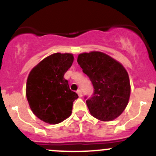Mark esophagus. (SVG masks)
I'll use <instances>...</instances> for the list:
<instances>
[{
    "label": "esophagus",
    "instance_id": "obj_1",
    "mask_svg": "<svg viewBox=\"0 0 156 156\" xmlns=\"http://www.w3.org/2000/svg\"><path fill=\"white\" fill-rule=\"evenodd\" d=\"M77 94H78V96H79V98H81L82 97V91H81L80 89H78V90H77Z\"/></svg>",
    "mask_w": 156,
    "mask_h": 156
}]
</instances>
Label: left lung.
Instances as JSON below:
<instances>
[{
    "mask_svg": "<svg viewBox=\"0 0 156 156\" xmlns=\"http://www.w3.org/2000/svg\"><path fill=\"white\" fill-rule=\"evenodd\" d=\"M77 61L93 84L92 96L84 97L90 114L101 121L118 117L130 96L129 75L124 67L101 52L81 53Z\"/></svg>",
    "mask_w": 156,
    "mask_h": 156,
    "instance_id": "left-lung-1",
    "label": "left lung"
}]
</instances>
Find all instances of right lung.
<instances>
[{
  "label": "right lung",
  "mask_w": 156,
  "mask_h": 156,
  "mask_svg": "<svg viewBox=\"0 0 156 156\" xmlns=\"http://www.w3.org/2000/svg\"><path fill=\"white\" fill-rule=\"evenodd\" d=\"M73 61L72 54L54 53L42 60L29 74L26 88L29 105L38 118L49 124L67 119L73 102L78 98L64 78Z\"/></svg>",
  "instance_id": "1"
}]
</instances>
